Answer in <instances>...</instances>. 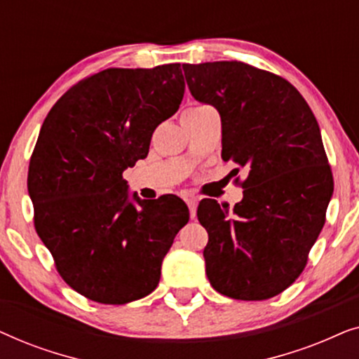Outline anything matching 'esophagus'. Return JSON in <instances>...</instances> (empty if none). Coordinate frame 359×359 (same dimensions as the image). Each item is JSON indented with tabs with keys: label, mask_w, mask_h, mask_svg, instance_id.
<instances>
[{
	"label": "esophagus",
	"mask_w": 359,
	"mask_h": 359,
	"mask_svg": "<svg viewBox=\"0 0 359 359\" xmlns=\"http://www.w3.org/2000/svg\"><path fill=\"white\" fill-rule=\"evenodd\" d=\"M186 204H188V208H189V214H191V217L194 219V215H196V209H198V199H196V198H188V199H186Z\"/></svg>",
	"instance_id": "34e87169"
}]
</instances>
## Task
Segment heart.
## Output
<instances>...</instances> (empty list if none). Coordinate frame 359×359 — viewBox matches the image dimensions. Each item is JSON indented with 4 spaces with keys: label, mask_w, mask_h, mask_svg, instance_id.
<instances>
[{
    "label": "heart",
    "mask_w": 359,
    "mask_h": 359,
    "mask_svg": "<svg viewBox=\"0 0 359 359\" xmlns=\"http://www.w3.org/2000/svg\"><path fill=\"white\" fill-rule=\"evenodd\" d=\"M196 107H201V106H196ZM196 107H191V109H196Z\"/></svg>",
    "instance_id": "heart-1"
}]
</instances>
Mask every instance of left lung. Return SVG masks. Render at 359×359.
Returning a JSON list of instances; mask_svg holds the SVG:
<instances>
[{
  "mask_svg": "<svg viewBox=\"0 0 359 359\" xmlns=\"http://www.w3.org/2000/svg\"><path fill=\"white\" fill-rule=\"evenodd\" d=\"M183 72L194 100L219 111L222 158L248 171L232 210L201 201L205 274L227 297L278 296L306 268L333 194L316 116L291 83L243 62L184 63Z\"/></svg>",
  "mask_w": 359,
  "mask_h": 359,
  "instance_id": "1",
  "label": "left lung"
}]
</instances>
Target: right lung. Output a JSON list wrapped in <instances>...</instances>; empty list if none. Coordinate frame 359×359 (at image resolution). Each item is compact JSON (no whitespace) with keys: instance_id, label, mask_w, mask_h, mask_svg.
Returning <instances> with one entry per match:
<instances>
[{"instance_id":"obj_1","label":"right lung","mask_w":359,"mask_h":359,"mask_svg":"<svg viewBox=\"0 0 359 359\" xmlns=\"http://www.w3.org/2000/svg\"><path fill=\"white\" fill-rule=\"evenodd\" d=\"M183 95L180 63L107 68L72 86L43 121L27 175L34 225L63 281L91 301L149 296L188 224L180 198H130L122 178Z\"/></svg>"}]
</instances>
